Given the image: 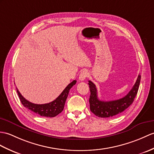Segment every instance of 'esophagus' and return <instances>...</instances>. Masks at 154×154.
<instances>
[{
    "label": "esophagus",
    "instance_id": "1",
    "mask_svg": "<svg viewBox=\"0 0 154 154\" xmlns=\"http://www.w3.org/2000/svg\"><path fill=\"white\" fill-rule=\"evenodd\" d=\"M88 76V71L83 70V71H82L81 72V73L79 75V80H81L82 81L85 80V79L87 78Z\"/></svg>",
    "mask_w": 154,
    "mask_h": 154
}]
</instances>
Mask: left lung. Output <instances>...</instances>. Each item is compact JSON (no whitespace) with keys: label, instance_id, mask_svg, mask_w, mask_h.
<instances>
[{"label":"left lung","instance_id":"left-lung-1","mask_svg":"<svg viewBox=\"0 0 154 154\" xmlns=\"http://www.w3.org/2000/svg\"><path fill=\"white\" fill-rule=\"evenodd\" d=\"M141 76L138 75L137 80L129 92L123 98L112 101H102L98 98L97 88L92 81H88L91 96L89 98L90 109L99 117H111L124 112L132 103L137 94Z\"/></svg>","mask_w":154,"mask_h":154}]
</instances>
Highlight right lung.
<instances>
[{
    "instance_id": "right-lung-1",
    "label": "right lung",
    "mask_w": 154,
    "mask_h": 154,
    "mask_svg": "<svg viewBox=\"0 0 154 154\" xmlns=\"http://www.w3.org/2000/svg\"><path fill=\"white\" fill-rule=\"evenodd\" d=\"M76 80H74L71 83L67 86L63 92L60 94L54 100L44 104H36V103H31L27 100L23 96L20 94L19 91L17 88V92L18 94L20 101L24 107L31 110L35 113L41 116L46 117H54L58 115L62 112L64 108L66 100L68 96L69 90L73 85L76 84Z\"/></svg>"
}]
</instances>
